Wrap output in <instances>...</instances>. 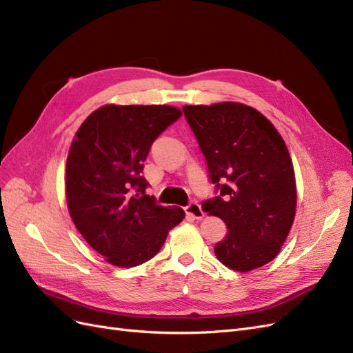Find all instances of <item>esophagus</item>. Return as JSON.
<instances>
[{
	"instance_id": "esophagus-1",
	"label": "esophagus",
	"mask_w": 353,
	"mask_h": 353,
	"mask_svg": "<svg viewBox=\"0 0 353 353\" xmlns=\"http://www.w3.org/2000/svg\"><path fill=\"white\" fill-rule=\"evenodd\" d=\"M185 213H187L190 218H193V219H201L203 216H205V212L201 210V206L199 205V203H196V201L190 203L188 206H185Z\"/></svg>"
}]
</instances>
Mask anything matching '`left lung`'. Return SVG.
<instances>
[{
	"mask_svg": "<svg viewBox=\"0 0 353 353\" xmlns=\"http://www.w3.org/2000/svg\"><path fill=\"white\" fill-rule=\"evenodd\" d=\"M183 110L218 191L201 209L228 228L215 245L216 258L239 272L271 262L296 215L294 169L283 137L261 112L241 103Z\"/></svg>",
	"mask_w": 353,
	"mask_h": 353,
	"instance_id": "1",
	"label": "left lung"
}]
</instances>
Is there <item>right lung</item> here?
Returning a JSON list of instances; mask_svg holds the SVG:
<instances>
[{
	"label": "right lung",
	"mask_w": 353,
	"mask_h": 353,
	"mask_svg": "<svg viewBox=\"0 0 353 353\" xmlns=\"http://www.w3.org/2000/svg\"><path fill=\"white\" fill-rule=\"evenodd\" d=\"M181 114L165 104H105L74 134L66 163L69 213L82 237L114 266L150 261L185 216L181 208L156 205L141 175L153 141Z\"/></svg>",
	"instance_id": "1"
}]
</instances>
